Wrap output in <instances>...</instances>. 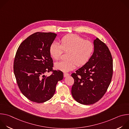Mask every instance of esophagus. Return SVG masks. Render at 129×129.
<instances>
[{
    "instance_id": "obj_1",
    "label": "esophagus",
    "mask_w": 129,
    "mask_h": 129,
    "mask_svg": "<svg viewBox=\"0 0 129 129\" xmlns=\"http://www.w3.org/2000/svg\"><path fill=\"white\" fill-rule=\"evenodd\" d=\"M69 76V73H64V77L65 78V77H67L68 76Z\"/></svg>"
}]
</instances>
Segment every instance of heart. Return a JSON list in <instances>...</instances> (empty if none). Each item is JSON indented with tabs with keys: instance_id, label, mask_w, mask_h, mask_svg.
<instances>
[{
	"instance_id": "1",
	"label": "heart",
	"mask_w": 129,
	"mask_h": 129,
	"mask_svg": "<svg viewBox=\"0 0 129 129\" xmlns=\"http://www.w3.org/2000/svg\"><path fill=\"white\" fill-rule=\"evenodd\" d=\"M94 50L92 42L85 40L82 37L76 34H68L61 39V45L52 42L49 48L50 56L58 60L64 52H67V60L56 62L54 68L63 72H68L78 67L85 65L90 59Z\"/></svg>"
}]
</instances>
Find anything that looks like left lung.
I'll return each instance as SVG.
<instances>
[{
    "label": "left lung",
    "instance_id": "1",
    "mask_svg": "<svg viewBox=\"0 0 129 129\" xmlns=\"http://www.w3.org/2000/svg\"><path fill=\"white\" fill-rule=\"evenodd\" d=\"M94 50L89 61L71 74L74 79L72 95L77 102L91 105L104 95L113 75V60L106 44L96 38Z\"/></svg>",
    "mask_w": 129,
    "mask_h": 129
}]
</instances>
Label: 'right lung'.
I'll return each mask as SVG.
<instances>
[{
    "label": "right lung",
    "mask_w": 129,
    "mask_h": 129,
    "mask_svg": "<svg viewBox=\"0 0 129 129\" xmlns=\"http://www.w3.org/2000/svg\"><path fill=\"white\" fill-rule=\"evenodd\" d=\"M57 34L35 33L25 39L18 47L14 61V72L18 87L29 100L42 103L54 95L58 82L63 73L53 70V60L49 48ZM52 72L49 77L46 72Z\"/></svg>",
    "instance_id": "1"
}]
</instances>
